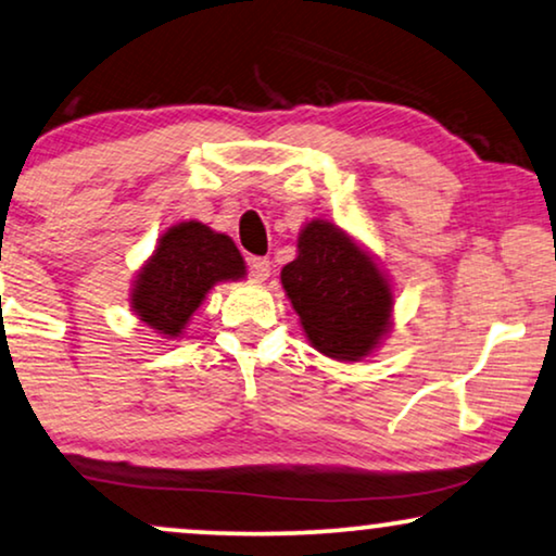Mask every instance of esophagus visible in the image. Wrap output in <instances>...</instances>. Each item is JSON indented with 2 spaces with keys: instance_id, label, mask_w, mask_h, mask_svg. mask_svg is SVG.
Segmentation results:
<instances>
[{
  "instance_id": "1",
  "label": "esophagus",
  "mask_w": 556,
  "mask_h": 556,
  "mask_svg": "<svg viewBox=\"0 0 556 556\" xmlns=\"http://www.w3.org/2000/svg\"><path fill=\"white\" fill-rule=\"evenodd\" d=\"M248 268H251V276L255 280H265L270 276V261L268 258H251V261H248Z\"/></svg>"
}]
</instances>
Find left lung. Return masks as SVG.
<instances>
[{"mask_svg": "<svg viewBox=\"0 0 556 556\" xmlns=\"http://www.w3.org/2000/svg\"><path fill=\"white\" fill-rule=\"evenodd\" d=\"M280 283L308 341L328 358L361 361L391 328L389 278L366 248L328 220H311Z\"/></svg>", "mask_w": 556, "mask_h": 556, "instance_id": "1", "label": "left lung"}]
</instances>
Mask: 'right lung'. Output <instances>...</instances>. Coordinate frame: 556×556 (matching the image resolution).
<instances>
[{"instance_id":"right-lung-1","label":"right lung","mask_w":556,"mask_h":556,"mask_svg":"<svg viewBox=\"0 0 556 556\" xmlns=\"http://www.w3.org/2000/svg\"><path fill=\"white\" fill-rule=\"evenodd\" d=\"M245 276L236 243L198 220L178 223L157 238L155 253L135 278V316L163 338H178L215 283Z\"/></svg>"}]
</instances>
